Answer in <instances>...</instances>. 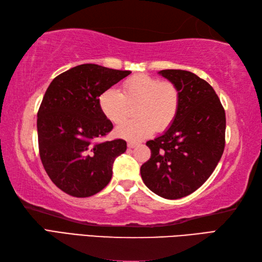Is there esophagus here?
<instances>
[{"label": "esophagus", "mask_w": 262, "mask_h": 262, "mask_svg": "<svg viewBox=\"0 0 262 262\" xmlns=\"http://www.w3.org/2000/svg\"><path fill=\"white\" fill-rule=\"evenodd\" d=\"M127 146H128V148H134V147H136L137 146V144L136 143H132V142H129L127 144Z\"/></svg>", "instance_id": "34e87169"}]
</instances>
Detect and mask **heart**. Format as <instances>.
<instances>
[{
    "label": "heart",
    "instance_id": "b5f03b06",
    "mask_svg": "<svg viewBox=\"0 0 262 262\" xmlns=\"http://www.w3.org/2000/svg\"><path fill=\"white\" fill-rule=\"evenodd\" d=\"M127 103H137V118L121 122L115 133L124 140L138 142L151 136L155 129H166L173 122L179 110L180 93L173 83L138 74L124 83L122 92L109 88L98 98L100 111L113 124H118L125 118Z\"/></svg>",
    "mask_w": 262,
    "mask_h": 262
}]
</instances>
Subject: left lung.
Here are the masks:
<instances>
[{
  "label": "left lung",
  "mask_w": 262,
  "mask_h": 262,
  "mask_svg": "<svg viewBox=\"0 0 262 262\" xmlns=\"http://www.w3.org/2000/svg\"><path fill=\"white\" fill-rule=\"evenodd\" d=\"M178 88L179 110L162 135L148 141L151 159L141 166L145 186L165 199L196 191L213 173L225 146V111L214 89L182 70L159 72Z\"/></svg>",
  "instance_id": "obj_1"
}]
</instances>
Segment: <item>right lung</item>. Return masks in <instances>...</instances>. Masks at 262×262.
I'll return each mask as SVG.
<instances>
[{
	"instance_id": "obj_1",
	"label": "right lung",
	"mask_w": 262,
	"mask_h": 262,
	"mask_svg": "<svg viewBox=\"0 0 262 262\" xmlns=\"http://www.w3.org/2000/svg\"><path fill=\"white\" fill-rule=\"evenodd\" d=\"M132 73L82 64L55 77L37 115L39 154L48 177L73 197L101 191L113 177L117 157L126 152L124 140L97 143L113 129L98 105L105 89Z\"/></svg>"
}]
</instances>
